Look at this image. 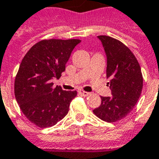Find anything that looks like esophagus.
I'll use <instances>...</instances> for the list:
<instances>
[{
    "mask_svg": "<svg viewBox=\"0 0 159 159\" xmlns=\"http://www.w3.org/2000/svg\"><path fill=\"white\" fill-rule=\"evenodd\" d=\"M79 93L81 94L82 96H84V97H87V96L90 94V92H85V91H83V90H79Z\"/></svg>",
    "mask_w": 159,
    "mask_h": 159,
    "instance_id": "obj_1",
    "label": "esophagus"
}]
</instances>
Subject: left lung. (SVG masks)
I'll use <instances>...</instances> for the list:
<instances>
[{
  "label": "left lung",
  "instance_id": "8db88e82",
  "mask_svg": "<svg viewBox=\"0 0 159 159\" xmlns=\"http://www.w3.org/2000/svg\"><path fill=\"white\" fill-rule=\"evenodd\" d=\"M107 56V78L113 97H101L93 113L101 120L115 122L126 117L138 102L143 88L141 69L124 43L109 36H98Z\"/></svg>",
  "mask_w": 159,
  "mask_h": 159
}]
</instances>
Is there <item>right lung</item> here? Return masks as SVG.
I'll return each instance as SVG.
<instances>
[{
	"instance_id": "obj_1",
	"label": "right lung",
	"mask_w": 159,
	"mask_h": 159,
	"mask_svg": "<svg viewBox=\"0 0 159 159\" xmlns=\"http://www.w3.org/2000/svg\"><path fill=\"white\" fill-rule=\"evenodd\" d=\"M80 39H44L29 49L20 63L14 81L17 103L29 121L39 128L56 125L68 112L76 91L53 86L59 79Z\"/></svg>"
}]
</instances>
